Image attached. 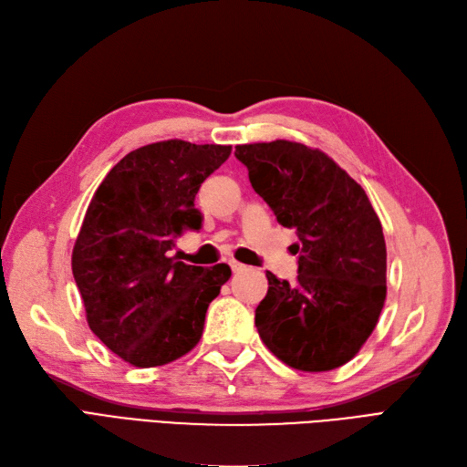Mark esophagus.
I'll return each instance as SVG.
<instances>
[{
    "label": "esophagus",
    "instance_id": "34e87169",
    "mask_svg": "<svg viewBox=\"0 0 467 467\" xmlns=\"http://www.w3.org/2000/svg\"><path fill=\"white\" fill-rule=\"evenodd\" d=\"M229 265H231V269H233V274H238V272H243V269H246V265L238 264V262H234V260H231Z\"/></svg>",
    "mask_w": 467,
    "mask_h": 467
}]
</instances>
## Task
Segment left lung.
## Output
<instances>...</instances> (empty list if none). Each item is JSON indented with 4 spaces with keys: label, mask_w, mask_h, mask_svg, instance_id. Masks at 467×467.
Instances as JSON below:
<instances>
[{
    "label": "left lung",
    "mask_w": 467,
    "mask_h": 467,
    "mask_svg": "<svg viewBox=\"0 0 467 467\" xmlns=\"http://www.w3.org/2000/svg\"><path fill=\"white\" fill-rule=\"evenodd\" d=\"M254 192L296 231L293 283L265 272L255 308L262 341L293 368L348 363L379 322L386 300V243L365 190L318 149L277 140L238 145Z\"/></svg>",
    "instance_id": "left-lung-1"
}]
</instances>
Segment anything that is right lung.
Returning a JSON list of instances; mask_svg holds the SVG:
<instances>
[{
    "instance_id": "obj_1",
    "label": "right lung",
    "mask_w": 467,
    "mask_h": 467,
    "mask_svg": "<svg viewBox=\"0 0 467 467\" xmlns=\"http://www.w3.org/2000/svg\"><path fill=\"white\" fill-rule=\"evenodd\" d=\"M231 145L180 140L135 149L102 180L73 248V277L93 334L126 363L167 365L195 348L205 312L231 277L227 264L188 265L169 255L198 233L193 200Z\"/></svg>"
}]
</instances>
